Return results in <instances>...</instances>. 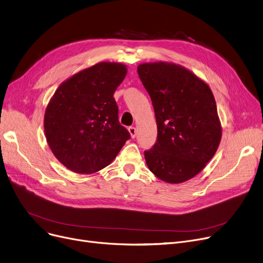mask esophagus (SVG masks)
Returning <instances> with one entry per match:
<instances>
[{
	"mask_svg": "<svg viewBox=\"0 0 263 263\" xmlns=\"http://www.w3.org/2000/svg\"><path fill=\"white\" fill-rule=\"evenodd\" d=\"M128 130H129V133H130V135H131V138L134 139L135 136H136V129H135L134 127H129Z\"/></svg>",
	"mask_w": 263,
	"mask_h": 263,
	"instance_id": "1",
	"label": "esophagus"
}]
</instances>
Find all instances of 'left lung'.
Returning a JSON list of instances; mask_svg holds the SVG:
<instances>
[{"instance_id": "1", "label": "left lung", "mask_w": 263, "mask_h": 263, "mask_svg": "<svg viewBox=\"0 0 263 263\" xmlns=\"http://www.w3.org/2000/svg\"><path fill=\"white\" fill-rule=\"evenodd\" d=\"M138 73L151 96L158 128L156 144L144 153L147 166L168 184L189 180L214 157L221 140L212 90L175 63H143Z\"/></svg>"}]
</instances>
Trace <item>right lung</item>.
<instances>
[{
  "label": "right lung",
  "instance_id": "obj_1",
  "mask_svg": "<svg viewBox=\"0 0 263 263\" xmlns=\"http://www.w3.org/2000/svg\"><path fill=\"white\" fill-rule=\"evenodd\" d=\"M127 66L100 62L63 82L45 110L44 130L54 157L78 174H92L111 163L130 139L119 123L114 92Z\"/></svg>",
  "mask_w": 263,
  "mask_h": 263
}]
</instances>
